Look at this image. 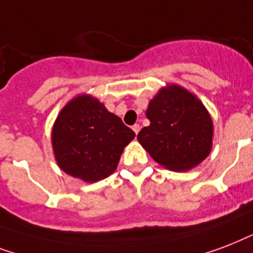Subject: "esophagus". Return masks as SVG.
Masks as SVG:
<instances>
[{"label": "esophagus", "mask_w": 253, "mask_h": 253, "mask_svg": "<svg viewBox=\"0 0 253 253\" xmlns=\"http://www.w3.org/2000/svg\"><path fill=\"white\" fill-rule=\"evenodd\" d=\"M140 128H141L140 124H134V125H133V126H132L133 132L136 133V134H137V133H138V132H140Z\"/></svg>", "instance_id": "34e87169"}]
</instances>
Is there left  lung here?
Here are the masks:
<instances>
[{
    "label": "left lung",
    "mask_w": 253,
    "mask_h": 253,
    "mask_svg": "<svg viewBox=\"0 0 253 253\" xmlns=\"http://www.w3.org/2000/svg\"><path fill=\"white\" fill-rule=\"evenodd\" d=\"M137 140L154 161L175 171L190 170L210 154L212 120L205 105L179 85L162 88L149 103Z\"/></svg>",
    "instance_id": "1"
}]
</instances>
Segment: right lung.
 Instances as JSON below:
<instances>
[{"instance_id":"right-lung-1","label":"right lung","mask_w":253,"mask_h":253,"mask_svg":"<svg viewBox=\"0 0 253 253\" xmlns=\"http://www.w3.org/2000/svg\"><path fill=\"white\" fill-rule=\"evenodd\" d=\"M134 132L88 95L70 101L52 128V148L63 171L85 182L108 177Z\"/></svg>"}]
</instances>
